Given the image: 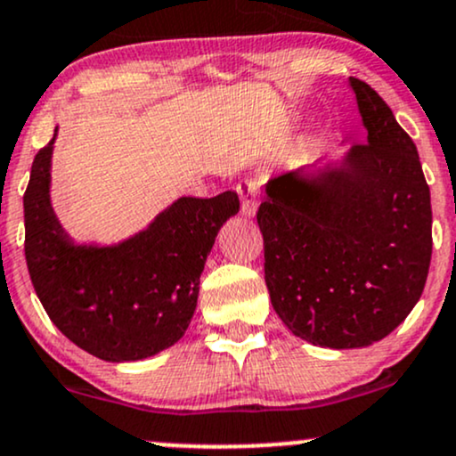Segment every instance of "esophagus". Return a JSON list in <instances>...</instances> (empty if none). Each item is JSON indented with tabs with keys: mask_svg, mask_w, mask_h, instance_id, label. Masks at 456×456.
<instances>
[{
	"mask_svg": "<svg viewBox=\"0 0 456 456\" xmlns=\"http://www.w3.org/2000/svg\"><path fill=\"white\" fill-rule=\"evenodd\" d=\"M239 198H240V213L245 217H254L260 205V185L254 179H245L239 183Z\"/></svg>",
	"mask_w": 456,
	"mask_h": 456,
	"instance_id": "1",
	"label": "esophagus"
}]
</instances>
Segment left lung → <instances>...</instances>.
Segmentation results:
<instances>
[{
    "mask_svg": "<svg viewBox=\"0 0 456 456\" xmlns=\"http://www.w3.org/2000/svg\"><path fill=\"white\" fill-rule=\"evenodd\" d=\"M365 126L337 164L269 179L258 208L273 309L314 346L350 350L393 333L431 265V194L393 110L350 77Z\"/></svg>",
    "mask_w": 456,
    "mask_h": 456,
    "instance_id": "1",
    "label": "left lung"
}]
</instances>
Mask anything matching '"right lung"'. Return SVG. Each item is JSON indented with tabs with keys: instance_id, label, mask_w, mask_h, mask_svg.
Returning a JSON list of instances; mask_svg holds the SVG:
<instances>
[{
	"instance_id": "1",
	"label": "right lung",
	"mask_w": 456,
	"mask_h": 456,
	"mask_svg": "<svg viewBox=\"0 0 456 456\" xmlns=\"http://www.w3.org/2000/svg\"><path fill=\"white\" fill-rule=\"evenodd\" d=\"M51 142L31 164L23 196L25 260L53 324L109 362L155 356L183 337L219 228L239 213L237 191L181 196L147 228L115 245H78L51 205Z\"/></svg>"
}]
</instances>
